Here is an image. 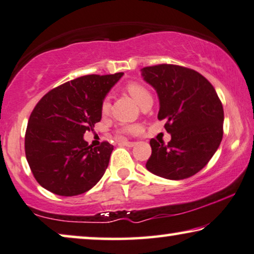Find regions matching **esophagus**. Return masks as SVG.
<instances>
[{
	"mask_svg": "<svg viewBox=\"0 0 254 254\" xmlns=\"http://www.w3.org/2000/svg\"><path fill=\"white\" fill-rule=\"evenodd\" d=\"M120 144L124 145V146H127V147H132V146H134V145H136L134 141H127V140H121Z\"/></svg>",
	"mask_w": 254,
	"mask_h": 254,
	"instance_id": "34e87169",
	"label": "esophagus"
}]
</instances>
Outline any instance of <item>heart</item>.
Masks as SVG:
<instances>
[{"mask_svg": "<svg viewBox=\"0 0 254 254\" xmlns=\"http://www.w3.org/2000/svg\"><path fill=\"white\" fill-rule=\"evenodd\" d=\"M127 93L132 96V99L136 101V102L141 106L147 101H152V95L151 93L148 92L146 87H144L141 83L134 82V81H131L127 84ZM110 109V97L106 96L102 101V104H101V110H102L103 114H107ZM127 131H134L137 130L136 127H124Z\"/></svg>", "mask_w": 254, "mask_h": 254, "instance_id": "1", "label": "heart"}]
</instances>
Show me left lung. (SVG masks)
Listing matches in <instances>:
<instances>
[{
  "label": "left lung",
  "instance_id": "8db88e82",
  "mask_svg": "<svg viewBox=\"0 0 254 254\" xmlns=\"http://www.w3.org/2000/svg\"><path fill=\"white\" fill-rule=\"evenodd\" d=\"M141 76L159 97L158 120L172 139L150 140L152 154L146 162L151 173L168 180H182L200 172L217 151L223 137L224 111L212 84L187 67H144Z\"/></svg>",
  "mask_w": 254,
  "mask_h": 254
}]
</instances>
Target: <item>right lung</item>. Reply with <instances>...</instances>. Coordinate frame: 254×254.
Instances as JSON below:
<instances>
[{
	"label": "right lung",
	"mask_w": 254,
	"mask_h": 254,
	"mask_svg": "<svg viewBox=\"0 0 254 254\" xmlns=\"http://www.w3.org/2000/svg\"><path fill=\"white\" fill-rule=\"evenodd\" d=\"M124 73L84 75L50 90L30 115L25 155L43 188L60 196L92 189L103 177L113 145L99 147L83 139L102 118L101 104Z\"/></svg>",
	"instance_id": "add662e5"
}]
</instances>
